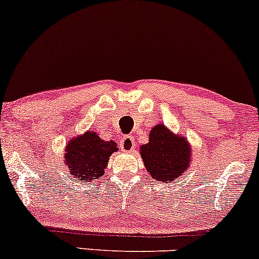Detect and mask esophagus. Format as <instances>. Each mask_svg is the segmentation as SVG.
Masks as SVG:
<instances>
[{
  "label": "esophagus",
  "mask_w": 259,
  "mask_h": 259,
  "mask_svg": "<svg viewBox=\"0 0 259 259\" xmlns=\"http://www.w3.org/2000/svg\"><path fill=\"white\" fill-rule=\"evenodd\" d=\"M135 147V141H134V136L129 135L125 136L120 142V148L124 151V152H130V151L134 150Z\"/></svg>",
  "instance_id": "34e87169"
}]
</instances>
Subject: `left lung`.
<instances>
[{"instance_id":"1","label":"left lung","mask_w":259,"mask_h":259,"mask_svg":"<svg viewBox=\"0 0 259 259\" xmlns=\"http://www.w3.org/2000/svg\"><path fill=\"white\" fill-rule=\"evenodd\" d=\"M192 147L189 140L158 123L148 134V142L140 146L145 168L153 180L170 183L191 165Z\"/></svg>"}]
</instances>
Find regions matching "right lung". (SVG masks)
I'll return each instance as SVG.
<instances>
[{"mask_svg":"<svg viewBox=\"0 0 259 259\" xmlns=\"http://www.w3.org/2000/svg\"><path fill=\"white\" fill-rule=\"evenodd\" d=\"M113 140L105 141L94 130L73 136L65 144L63 163L73 178L91 183L105 174L109 157L117 152Z\"/></svg>","mask_w":259,"mask_h":259,"instance_id":"add662e5","label":"right lung"}]
</instances>
